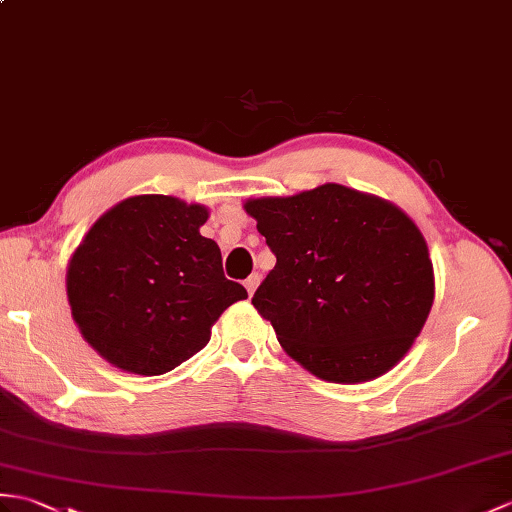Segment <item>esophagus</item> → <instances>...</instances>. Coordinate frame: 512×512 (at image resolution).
Here are the masks:
<instances>
[{
	"instance_id": "1",
	"label": "esophagus",
	"mask_w": 512,
	"mask_h": 512,
	"mask_svg": "<svg viewBox=\"0 0 512 512\" xmlns=\"http://www.w3.org/2000/svg\"><path fill=\"white\" fill-rule=\"evenodd\" d=\"M259 281H261V275H259V272H255V275H251V277H248V279L244 281V285H246V290H248V294H251V296H253V292L257 290V285H259Z\"/></svg>"
}]
</instances>
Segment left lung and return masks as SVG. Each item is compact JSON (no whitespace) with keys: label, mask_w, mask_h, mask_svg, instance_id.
Here are the masks:
<instances>
[{"label":"left lung","mask_w":512,"mask_h":512,"mask_svg":"<svg viewBox=\"0 0 512 512\" xmlns=\"http://www.w3.org/2000/svg\"><path fill=\"white\" fill-rule=\"evenodd\" d=\"M244 209L277 257L253 305L290 358L355 384L408 353L432 310L434 270L406 213L336 183Z\"/></svg>","instance_id":"1"}]
</instances>
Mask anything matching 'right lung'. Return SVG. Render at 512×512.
Segmentation results:
<instances>
[{"label": "right lung", "mask_w": 512, "mask_h": 512, "mask_svg": "<svg viewBox=\"0 0 512 512\" xmlns=\"http://www.w3.org/2000/svg\"><path fill=\"white\" fill-rule=\"evenodd\" d=\"M209 211L146 194L93 224L67 268L71 316L117 368L163 375L192 358L244 285L222 270L218 244L200 235Z\"/></svg>", "instance_id": "right-lung-1"}]
</instances>
